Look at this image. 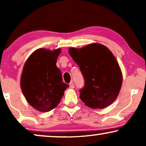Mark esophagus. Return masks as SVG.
I'll return each instance as SVG.
<instances>
[{
	"instance_id": "esophagus-1",
	"label": "esophagus",
	"mask_w": 146,
	"mask_h": 146,
	"mask_svg": "<svg viewBox=\"0 0 146 146\" xmlns=\"http://www.w3.org/2000/svg\"><path fill=\"white\" fill-rule=\"evenodd\" d=\"M69 86H70V88H74V84L73 82L70 83Z\"/></svg>"
}]
</instances>
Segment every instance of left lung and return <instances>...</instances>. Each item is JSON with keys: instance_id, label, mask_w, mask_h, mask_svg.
Instances as JSON below:
<instances>
[{"instance_id": "obj_1", "label": "left lung", "mask_w": 146, "mask_h": 146, "mask_svg": "<svg viewBox=\"0 0 146 146\" xmlns=\"http://www.w3.org/2000/svg\"><path fill=\"white\" fill-rule=\"evenodd\" d=\"M68 52L78 66L84 86L80 98L91 108H105L116 99L122 84L120 67L111 52L100 44L81 48H70Z\"/></svg>"}]
</instances>
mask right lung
<instances>
[{
	"label": "right lung",
	"mask_w": 146,
	"mask_h": 146,
	"mask_svg": "<svg viewBox=\"0 0 146 146\" xmlns=\"http://www.w3.org/2000/svg\"><path fill=\"white\" fill-rule=\"evenodd\" d=\"M60 52V48H39L23 67L21 90L29 104L38 111L47 112L56 107L69 86L62 82L60 70L56 66Z\"/></svg>",
	"instance_id": "right-lung-1"
}]
</instances>
